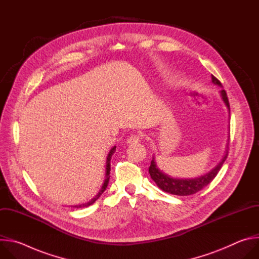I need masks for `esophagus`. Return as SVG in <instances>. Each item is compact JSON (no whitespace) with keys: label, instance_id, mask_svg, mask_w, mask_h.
<instances>
[{"label":"esophagus","instance_id":"obj_1","mask_svg":"<svg viewBox=\"0 0 259 259\" xmlns=\"http://www.w3.org/2000/svg\"><path fill=\"white\" fill-rule=\"evenodd\" d=\"M140 139H141L140 135L132 134L131 136H129V137L127 138V143H128V144H134V143L139 142V141H140Z\"/></svg>","mask_w":259,"mask_h":259}]
</instances>
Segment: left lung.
Masks as SVG:
<instances>
[{
  "label": "left lung",
  "instance_id": "left-lung-1",
  "mask_svg": "<svg viewBox=\"0 0 259 259\" xmlns=\"http://www.w3.org/2000/svg\"><path fill=\"white\" fill-rule=\"evenodd\" d=\"M212 83L214 85H217L219 87H223L221 83L214 77L212 76ZM220 96L223 98L225 104L227 105L229 113H230V102L228 99V95L227 92L223 89L220 91ZM228 150L229 147L227 146L226 150V154L224 156V158L221 159V161L208 173L201 175L199 177H195V178H177V177H173L168 175L167 173H165L163 170H161L158 166H157V162L155 157H153V160L151 162V166L149 168V172L150 175L152 177V179L157 183V186L164 192L172 194V195H176V196H190V195H194L196 193H198L199 191H201L202 189H204L205 187H207L208 184L215 178V176L217 175V173L219 172L221 166L225 163V161L228 158Z\"/></svg>",
  "mask_w": 259,
  "mask_h": 259
}]
</instances>
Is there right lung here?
I'll return each instance as SVG.
<instances>
[{
    "label": "right lung",
    "mask_w": 259,
    "mask_h": 259,
    "mask_svg": "<svg viewBox=\"0 0 259 259\" xmlns=\"http://www.w3.org/2000/svg\"><path fill=\"white\" fill-rule=\"evenodd\" d=\"M115 152H116V146H114L113 149L109 151V153H108V155H107V158H106V165H105V179H104V182L102 183V187H101V189L99 190L98 194H97L93 199H91L89 202H87V203L80 204V205H75V206H71V207H73V208H84V207H88V206L92 205V204L102 195V193L106 190L108 181H109V177H110V176H109V172H110V160H112V156L114 155Z\"/></svg>",
    "instance_id": "obj_1"
}]
</instances>
